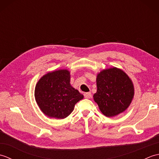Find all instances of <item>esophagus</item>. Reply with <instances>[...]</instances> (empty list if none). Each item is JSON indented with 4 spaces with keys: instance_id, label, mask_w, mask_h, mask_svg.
I'll list each match as a JSON object with an SVG mask.
<instances>
[{
    "instance_id": "1",
    "label": "esophagus",
    "mask_w": 159,
    "mask_h": 159,
    "mask_svg": "<svg viewBox=\"0 0 159 159\" xmlns=\"http://www.w3.org/2000/svg\"><path fill=\"white\" fill-rule=\"evenodd\" d=\"M84 96H85V98L89 99V98H90L91 97H92V93H91V92L85 93H84Z\"/></svg>"
}]
</instances>
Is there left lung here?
I'll return each mask as SVG.
<instances>
[{"instance_id":"8db88e82","label":"left lung","mask_w":159,"mask_h":159,"mask_svg":"<svg viewBox=\"0 0 159 159\" xmlns=\"http://www.w3.org/2000/svg\"><path fill=\"white\" fill-rule=\"evenodd\" d=\"M93 100L107 117H115L126 111L134 95L133 83L122 70L116 67L101 70L96 76Z\"/></svg>"}]
</instances>
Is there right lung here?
<instances>
[{"label": "right lung", "instance_id": "obj_1", "mask_svg": "<svg viewBox=\"0 0 159 159\" xmlns=\"http://www.w3.org/2000/svg\"><path fill=\"white\" fill-rule=\"evenodd\" d=\"M70 82V72L66 69L52 71L40 78L35 85V98L45 116L64 119L83 98V95Z\"/></svg>", "mask_w": 159, "mask_h": 159}]
</instances>
